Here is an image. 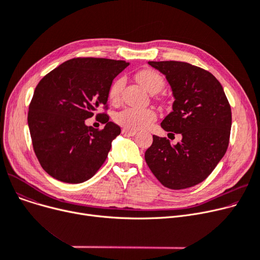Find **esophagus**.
I'll return each mask as SVG.
<instances>
[{
    "mask_svg": "<svg viewBox=\"0 0 260 260\" xmlns=\"http://www.w3.org/2000/svg\"><path fill=\"white\" fill-rule=\"evenodd\" d=\"M122 135H124V136H135L136 132L132 131V129H127V128H123L122 129Z\"/></svg>",
    "mask_w": 260,
    "mask_h": 260,
    "instance_id": "1",
    "label": "esophagus"
}]
</instances>
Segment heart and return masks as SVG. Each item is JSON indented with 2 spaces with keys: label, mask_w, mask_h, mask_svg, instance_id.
Masks as SVG:
<instances>
[{
  "label": "heart",
  "mask_w": 260,
  "mask_h": 260,
  "mask_svg": "<svg viewBox=\"0 0 260 260\" xmlns=\"http://www.w3.org/2000/svg\"><path fill=\"white\" fill-rule=\"evenodd\" d=\"M136 79L149 92H158L165 86V78L154 70H142L136 75ZM126 84L124 77L115 79L108 88V98L112 102L118 103L122 98L123 90ZM116 122L127 129H144L151 126L157 119L156 113L149 108L125 107L116 115Z\"/></svg>",
  "instance_id": "1"
}]
</instances>
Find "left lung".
<instances>
[{"label": "left lung", "mask_w": 260, "mask_h": 260, "mask_svg": "<svg viewBox=\"0 0 260 260\" xmlns=\"http://www.w3.org/2000/svg\"><path fill=\"white\" fill-rule=\"evenodd\" d=\"M148 64L166 76L175 98L173 112L161 127L180 134L182 140L172 145L166 137L154 135L145 161L166 187L194 186L208 178L226 152L232 126L230 103L220 82L206 70L179 61Z\"/></svg>", "instance_id": "1"}]
</instances>
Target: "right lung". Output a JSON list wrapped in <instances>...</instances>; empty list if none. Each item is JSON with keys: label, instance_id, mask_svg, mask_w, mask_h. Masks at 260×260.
Masks as SVG:
<instances>
[{"label": "right lung", "instance_id": "1", "mask_svg": "<svg viewBox=\"0 0 260 260\" xmlns=\"http://www.w3.org/2000/svg\"><path fill=\"white\" fill-rule=\"evenodd\" d=\"M129 65L104 58H74L48 73L29 104L28 126L35 154L43 170L66 183L88 180L102 167L120 126L108 121V88ZM93 114L102 130L85 124Z\"/></svg>", "mask_w": 260, "mask_h": 260}]
</instances>
